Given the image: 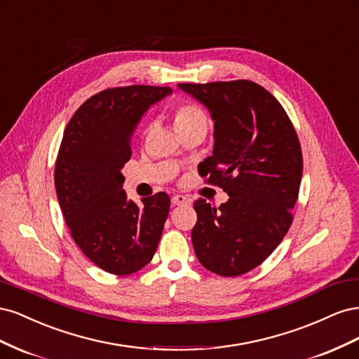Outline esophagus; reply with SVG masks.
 I'll return each instance as SVG.
<instances>
[{
  "instance_id": "34e87169",
  "label": "esophagus",
  "mask_w": 359,
  "mask_h": 359,
  "mask_svg": "<svg viewBox=\"0 0 359 359\" xmlns=\"http://www.w3.org/2000/svg\"><path fill=\"white\" fill-rule=\"evenodd\" d=\"M172 203L173 205H186V203H190V198L184 196V194H175V196L172 198Z\"/></svg>"
}]
</instances>
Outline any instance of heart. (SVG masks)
I'll return each mask as SVG.
<instances>
[{
  "instance_id": "heart-1",
  "label": "heart",
  "mask_w": 359,
  "mask_h": 359,
  "mask_svg": "<svg viewBox=\"0 0 359 359\" xmlns=\"http://www.w3.org/2000/svg\"><path fill=\"white\" fill-rule=\"evenodd\" d=\"M173 124H175L180 133L187 132V130L198 127V126H206V115L201 109L198 104L194 103H180L173 107L172 112Z\"/></svg>"
}]
</instances>
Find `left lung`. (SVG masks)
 <instances>
[{
	"label": "left lung",
	"instance_id": "left-lung-1",
	"mask_svg": "<svg viewBox=\"0 0 359 359\" xmlns=\"http://www.w3.org/2000/svg\"><path fill=\"white\" fill-rule=\"evenodd\" d=\"M178 86L211 112L215 142L202 172L229 194L219 208L194 202V253L214 274L243 276L274 252L293 222L302 177L298 135L276 97L252 81Z\"/></svg>",
	"mask_w": 359,
	"mask_h": 359
}]
</instances>
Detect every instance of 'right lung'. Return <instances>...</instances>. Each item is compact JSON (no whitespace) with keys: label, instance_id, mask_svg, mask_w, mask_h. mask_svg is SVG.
<instances>
[{"label":"right lung","instance_id":"obj_1","mask_svg":"<svg viewBox=\"0 0 359 359\" xmlns=\"http://www.w3.org/2000/svg\"><path fill=\"white\" fill-rule=\"evenodd\" d=\"M169 86L107 88L83 102L64 130L55 161V189L70 235L93 264L128 276L153 259L170 199L166 193L136 205L123 190L136 127Z\"/></svg>","mask_w":359,"mask_h":359}]
</instances>
